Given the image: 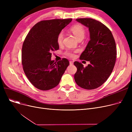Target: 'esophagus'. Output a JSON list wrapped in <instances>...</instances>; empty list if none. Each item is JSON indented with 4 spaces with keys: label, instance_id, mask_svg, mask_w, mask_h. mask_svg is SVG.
<instances>
[{
    "label": "esophagus",
    "instance_id": "1",
    "mask_svg": "<svg viewBox=\"0 0 132 132\" xmlns=\"http://www.w3.org/2000/svg\"><path fill=\"white\" fill-rule=\"evenodd\" d=\"M70 64L71 65H73V61H70Z\"/></svg>",
    "mask_w": 132,
    "mask_h": 132
}]
</instances>
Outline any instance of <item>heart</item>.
<instances>
[{"label": "heart", "instance_id": "1", "mask_svg": "<svg viewBox=\"0 0 132 132\" xmlns=\"http://www.w3.org/2000/svg\"><path fill=\"white\" fill-rule=\"evenodd\" d=\"M70 30L78 40L80 39H83L85 37L86 31L84 27L82 26L80 24H75L71 28ZM63 38L64 34L62 32H60L57 36V43L58 44H61ZM77 52V51H72L70 50H67L65 52V54L69 57H73L75 55V53Z\"/></svg>", "mask_w": 132, "mask_h": 132}]
</instances>
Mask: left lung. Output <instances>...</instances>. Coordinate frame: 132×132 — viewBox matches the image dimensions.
<instances>
[{
    "label": "left lung",
    "mask_w": 132,
    "mask_h": 132,
    "mask_svg": "<svg viewBox=\"0 0 132 132\" xmlns=\"http://www.w3.org/2000/svg\"><path fill=\"white\" fill-rule=\"evenodd\" d=\"M76 20L89 29L90 40L80 59L90 64L84 67L81 62L75 61L77 71L74 80L82 88L94 89L107 80L113 70L117 55L116 42L111 31L98 21L90 18Z\"/></svg>",
    "instance_id": "obj_1"
}]
</instances>
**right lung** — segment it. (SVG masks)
Here are the masks:
<instances>
[{
    "instance_id": "right-lung-1",
    "label": "right lung",
    "mask_w": 132,
    "mask_h": 132,
    "mask_svg": "<svg viewBox=\"0 0 132 132\" xmlns=\"http://www.w3.org/2000/svg\"><path fill=\"white\" fill-rule=\"evenodd\" d=\"M72 19L43 20L34 25L27 35L22 48L24 72L31 84L42 90L56 87L70 62L63 58L51 60V52L59 49L57 36Z\"/></svg>"
}]
</instances>
